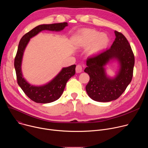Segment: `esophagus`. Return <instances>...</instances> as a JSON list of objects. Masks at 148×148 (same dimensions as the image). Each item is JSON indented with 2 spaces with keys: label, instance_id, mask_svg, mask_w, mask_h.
I'll return each instance as SVG.
<instances>
[{
  "label": "esophagus",
  "instance_id": "34e87169",
  "mask_svg": "<svg viewBox=\"0 0 148 148\" xmlns=\"http://www.w3.org/2000/svg\"><path fill=\"white\" fill-rule=\"evenodd\" d=\"M75 71H76V73H80L82 71V67L81 65L78 64L76 66V68H75Z\"/></svg>",
  "mask_w": 148,
  "mask_h": 148
}]
</instances>
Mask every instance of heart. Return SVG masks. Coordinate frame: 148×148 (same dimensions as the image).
<instances>
[{"label":"heart","mask_w":148,"mask_h":148,"mask_svg":"<svg viewBox=\"0 0 148 148\" xmlns=\"http://www.w3.org/2000/svg\"><path fill=\"white\" fill-rule=\"evenodd\" d=\"M109 37L105 33H100L93 29H86L81 32L79 44L81 46L90 45L88 51L90 54H95L106 48L109 43Z\"/></svg>","instance_id":"b5f03b06"}]
</instances>
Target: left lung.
<instances>
[{"instance_id":"8db88e82","label":"left lung","mask_w":148,"mask_h":148,"mask_svg":"<svg viewBox=\"0 0 148 148\" xmlns=\"http://www.w3.org/2000/svg\"><path fill=\"white\" fill-rule=\"evenodd\" d=\"M115 39L111 47L87 60V67L84 71L90 76L86 89L88 96L98 102H110L118 98L131 82L135 57L126 37L115 31ZM112 59L119 63L120 69L116 76H107L104 67Z\"/></svg>"}]
</instances>
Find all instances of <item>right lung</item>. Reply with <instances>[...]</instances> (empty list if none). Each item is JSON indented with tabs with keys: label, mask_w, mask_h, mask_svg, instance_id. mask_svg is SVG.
I'll return each instance as SVG.
<instances>
[{
	"label": "right lung",
	"mask_w": 148,
	"mask_h": 148,
	"mask_svg": "<svg viewBox=\"0 0 148 148\" xmlns=\"http://www.w3.org/2000/svg\"><path fill=\"white\" fill-rule=\"evenodd\" d=\"M68 26L67 22L50 25H41L25 34L20 39L14 58V68L18 86L25 94L37 103H46L57 100L62 95L68 80L75 74L76 66L62 68L61 71L49 82L41 86L31 85L23 77L22 62L25 50L30 39L43 30L60 32Z\"/></svg>",
	"instance_id": "1"
}]
</instances>
